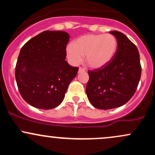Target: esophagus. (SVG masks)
I'll use <instances>...</instances> for the list:
<instances>
[{
    "label": "esophagus",
    "mask_w": 155,
    "mask_h": 155,
    "mask_svg": "<svg viewBox=\"0 0 155 155\" xmlns=\"http://www.w3.org/2000/svg\"><path fill=\"white\" fill-rule=\"evenodd\" d=\"M84 71H85V70L83 68L80 67L79 68V73H83V72H84Z\"/></svg>",
    "instance_id": "obj_1"
}]
</instances>
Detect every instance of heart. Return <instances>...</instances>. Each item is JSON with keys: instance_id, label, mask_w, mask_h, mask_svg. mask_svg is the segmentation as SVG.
<instances>
[{"instance_id": "b5f03b06", "label": "heart", "mask_w": 155, "mask_h": 155, "mask_svg": "<svg viewBox=\"0 0 155 155\" xmlns=\"http://www.w3.org/2000/svg\"><path fill=\"white\" fill-rule=\"evenodd\" d=\"M119 43L112 34H89L76 39L66 48V57L72 65H77L84 57L89 68L100 69L108 65L116 56Z\"/></svg>"}]
</instances>
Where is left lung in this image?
<instances>
[{"instance_id":"left-lung-1","label":"left lung","mask_w":155,"mask_h":155,"mask_svg":"<svg viewBox=\"0 0 155 155\" xmlns=\"http://www.w3.org/2000/svg\"><path fill=\"white\" fill-rule=\"evenodd\" d=\"M119 43L114 60L102 68L89 71L87 97L94 107L111 109L123 106L136 92L141 74L136 46L125 35L111 31Z\"/></svg>"}]
</instances>
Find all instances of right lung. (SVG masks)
I'll list each match as a JSON object with an SVG mask.
<instances>
[{
  "label": "right lung",
  "instance_id": "right-lung-1",
  "mask_svg": "<svg viewBox=\"0 0 155 155\" xmlns=\"http://www.w3.org/2000/svg\"><path fill=\"white\" fill-rule=\"evenodd\" d=\"M70 35L64 31H46L21 49L15 78L22 98L33 107L51 109L63 101L79 68L65 60Z\"/></svg>",
  "mask_w": 155,
  "mask_h": 155
}]
</instances>
